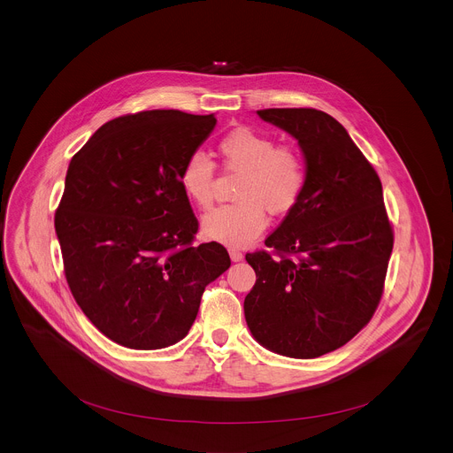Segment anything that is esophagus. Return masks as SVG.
Wrapping results in <instances>:
<instances>
[{
  "label": "esophagus",
  "instance_id": "esophagus-1",
  "mask_svg": "<svg viewBox=\"0 0 453 453\" xmlns=\"http://www.w3.org/2000/svg\"><path fill=\"white\" fill-rule=\"evenodd\" d=\"M229 257H231L233 262H240L242 257H243V254H242V250H240V249H236V247H231V249H229Z\"/></svg>",
  "mask_w": 453,
  "mask_h": 453
}]
</instances>
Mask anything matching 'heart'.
<instances>
[{"mask_svg":"<svg viewBox=\"0 0 453 453\" xmlns=\"http://www.w3.org/2000/svg\"><path fill=\"white\" fill-rule=\"evenodd\" d=\"M217 154L227 172L240 173L234 204L219 206L203 217L206 238L243 247L260 234L273 215L290 213L306 188L303 156L287 145L249 127H238L224 134ZM215 165L196 152L186 157L179 170V186L184 197L201 210L213 201Z\"/></svg>","mask_w":453,"mask_h":453,"instance_id":"1","label":"heart"}]
</instances>
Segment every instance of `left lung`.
<instances>
[{
  "mask_svg": "<svg viewBox=\"0 0 453 453\" xmlns=\"http://www.w3.org/2000/svg\"><path fill=\"white\" fill-rule=\"evenodd\" d=\"M303 152L299 204L245 256L256 283L243 313L252 337L290 358H315L349 342L371 320L393 252L381 182L346 128L317 109L256 111Z\"/></svg>",
  "mask_w": 453,
  "mask_h": 453,
  "instance_id": "1",
  "label": "left lung"
}]
</instances>
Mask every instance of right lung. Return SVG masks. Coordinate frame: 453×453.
Masks as SVG:
<instances>
[{"label":"right lung","instance_id":"right-lung-1","mask_svg":"<svg viewBox=\"0 0 453 453\" xmlns=\"http://www.w3.org/2000/svg\"><path fill=\"white\" fill-rule=\"evenodd\" d=\"M213 114L143 111L107 121L73 156L55 213L64 274L86 317L112 342L161 349L184 339L227 250L191 245L199 222L179 186Z\"/></svg>","mask_w":453,"mask_h":453}]
</instances>
